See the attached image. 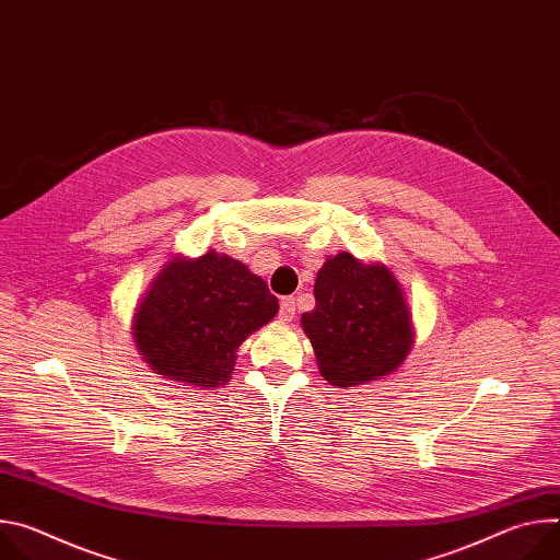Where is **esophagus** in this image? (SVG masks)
<instances>
[{
    "mask_svg": "<svg viewBox=\"0 0 560 560\" xmlns=\"http://www.w3.org/2000/svg\"><path fill=\"white\" fill-rule=\"evenodd\" d=\"M294 310H296V305H294V299L292 296H283L281 301H279V318L281 322H292L294 318Z\"/></svg>",
    "mask_w": 560,
    "mask_h": 560,
    "instance_id": "1",
    "label": "esophagus"
}]
</instances>
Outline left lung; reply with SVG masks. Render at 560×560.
I'll use <instances>...</instances> for the list:
<instances>
[{"mask_svg":"<svg viewBox=\"0 0 560 560\" xmlns=\"http://www.w3.org/2000/svg\"><path fill=\"white\" fill-rule=\"evenodd\" d=\"M314 299L301 326L330 385L354 387L401 368L415 346L412 314L383 264H361L350 253L330 257L316 275Z\"/></svg>","mask_w":560,"mask_h":560,"instance_id":"8db88e82","label":"left lung"}]
</instances>
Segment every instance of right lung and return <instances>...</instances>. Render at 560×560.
I'll return each mask as SVG.
<instances>
[{
    "label": "right lung",
    "mask_w": 560,
    "mask_h": 560,
    "mask_svg": "<svg viewBox=\"0 0 560 560\" xmlns=\"http://www.w3.org/2000/svg\"><path fill=\"white\" fill-rule=\"evenodd\" d=\"M277 312L261 277L208 250L199 259L175 257L152 279L132 316V337L156 374L212 389L230 381L238 346Z\"/></svg>",
    "instance_id": "obj_1"
}]
</instances>
